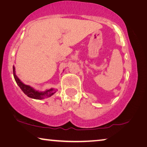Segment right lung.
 Returning <instances> with one entry per match:
<instances>
[{"label":"right lung","mask_w":147,"mask_h":147,"mask_svg":"<svg viewBox=\"0 0 147 147\" xmlns=\"http://www.w3.org/2000/svg\"><path fill=\"white\" fill-rule=\"evenodd\" d=\"M13 73L16 82L17 83V84L19 86L21 90L23 91V92L25 95H27L28 97H31L32 99H44L48 98V97H50L53 95L57 91V89H55V88H50V89L46 90L43 92H40V91L35 90L34 88L31 87V86L25 84L16 75L14 66H13Z\"/></svg>","instance_id":"obj_1"}]
</instances>
